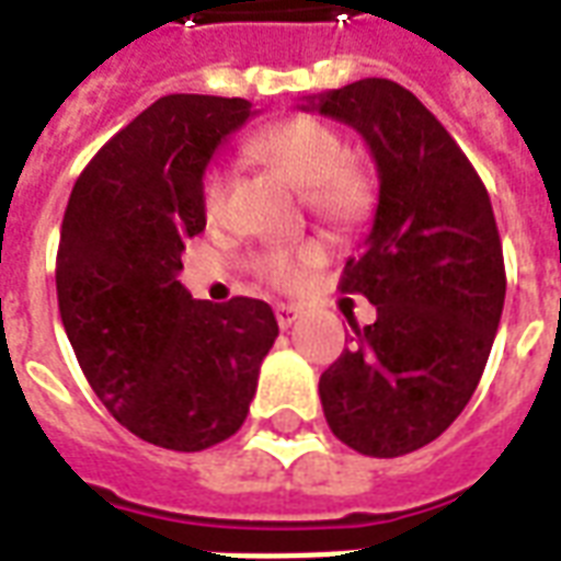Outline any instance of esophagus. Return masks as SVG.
Instances as JSON below:
<instances>
[{
    "label": "esophagus",
    "instance_id": "1",
    "mask_svg": "<svg viewBox=\"0 0 561 561\" xmlns=\"http://www.w3.org/2000/svg\"><path fill=\"white\" fill-rule=\"evenodd\" d=\"M297 318H300V306H294V302H276V321H279L282 330L294 327Z\"/></svg>",
    "mask_w": 561,
    "mask_h": 561
}]
</instances>
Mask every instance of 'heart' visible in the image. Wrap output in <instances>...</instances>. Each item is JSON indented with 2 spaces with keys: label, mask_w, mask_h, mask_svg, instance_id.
<instances>
[{
  "label": "heart",
  "mask_w": 561,
  "mask_h": 561,
  "mask_svg": "<svg viewBox=\"0 0 561 561\" xmlns=\"http://www.w3.org/2000/svg\"><path fill=\"white\" fill-rule=\"evenodd\" d=\"M247 151L273 169L276 175L291 181L302 193V202L323 219H333L339 226H351L368 214L371 207V186L363 169L344 157L342 136L314 122V118H279L264 124L252 133ZM228 196V172L222 165H210L202 181V210L205 217H222ZM327 259V247L321 240H302L291 247H267L252 259L255 276L273 288H297L318 264Z\"/></svg>",
  "instance_id": "heart-1"
}]
</instances>
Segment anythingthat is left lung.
Listing matches in <instances>:
<instances>
[{"label":"left lung","mask_w":561,"mask_h":561,"mask_svg":"<svg viewBox=\"0 0 561 561\" xmlns=\"http://www.w3.org/2000/svg\"><path fill=\"white\" fill-rule=\"evenodd\" d=\"M351 124L375 157L380 196L342 294H363L377 321L356 327L321 375L323 416L368 458H398L437 439L476 392L505 302V264L488 190L413 91L359 80L309 98Z\"/></svg>","instance_id":"left-lung-1"}]
</instances>
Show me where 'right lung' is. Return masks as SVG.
Returning <instances> with one entry per match:
<instances>
[{
	"label": "right lung",
	"instance_id": "1",
	"mask_svg": "<svg viewBox=\"0 0 561 561\" xmlns=\"http://www.w3.org/2000/svg\"><path fill=\"white\" fill-rule=\"evenodd\" d=\"M249 115L243 98H160L91 157L61 219L56 291L82 375L163 449L238 434L279 335L264 300H193L178 282L184 240L205 231V165Z\"/></svg>",
	"mask_w": 561,
	"mask_h": 561
}]
</instances>
